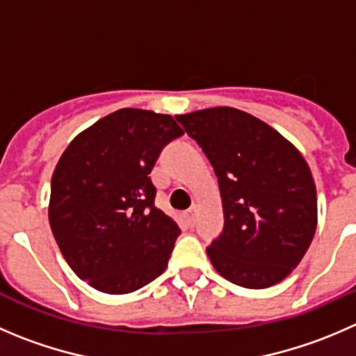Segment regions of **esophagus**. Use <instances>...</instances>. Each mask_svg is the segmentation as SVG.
<instances>
[{
  "label": "esophagus",
  "instance_id": "obj_1",
  "mask_svg": "<svg viewBox=\"0 0 356 356\" xmlns=\"http://www.w3.org/2000/svg\"><path fill=\"white\" fill-rule=\"evenodd\" d=\"M185 216H187V222L191 223V225H194L195 218H197V206H192V208L185 213Z\"/></svg>",
  "mask_w": 356,
  "mask_h": 356
}]
</instances>
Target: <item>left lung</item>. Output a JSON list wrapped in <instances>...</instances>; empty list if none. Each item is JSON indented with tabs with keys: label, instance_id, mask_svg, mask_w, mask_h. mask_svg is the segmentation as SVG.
<instances>
[{
	"label": "left lung",
	"instance_id": "obj_1",
	"mask_svg": "<svg viewBox=\"0 0 356 356\" xmlns=\"http://www.w3.org/2000/svg\"><path fill=\"white\" fill-rule=\"evenodd\" d=\"M218 176L223 231L213 267L245 289L285 280L313 241L316 187L296 147L266 122L229 106L178 115Z\"/></svg>",
	"mask_w": 356,
	"mask_h": 356
}]
</instances>
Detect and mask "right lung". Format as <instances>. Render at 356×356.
Wrapping results in <instances>:
<instances>
[{"label": "right lung", "mask_w": 356, "mask_h": 356, "mask_svg": "<svg viewBox=\"0 0 356 356\" xmlns=\"http://www.w3.org/2000/svg\"><path fill=\"white\" fill-rule=\"evenodd\" d=\"M184 134L171 115L124 108L80 133L50 187V229L73 273L104 293H129L164 273L180 227L155 206L150 172Z\"/></svg>", "instance_id": "add662e5"}]
</instances>
